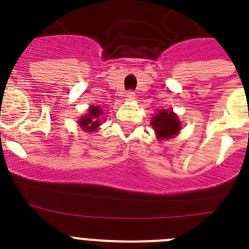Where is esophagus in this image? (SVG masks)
I'll return each instance as SVG.
<instances>
[{
  "label": "esophagus",
  "instance_id": "esophagus-1",
  "mask_svg": "<svg viewBox=\"0 0 249 249\" xmlns=\"http://www.w3.org/2000/svg\"><path fill=\"white\" fill-rule=\"evenodd\" d=\"M125 99L126 101H134L136 99V93L134 91H128V93L125 94Z\"/></svg>",
  "mask_w": 249,
  "mask_h": 249
}]
</instances>
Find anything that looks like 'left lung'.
I'll return each mask as SVG.
<instances>
[{
	"mask_svg": "<svg viewBox=\"0 0 249 249\" xmlns=\"http://www.w3.org/2000/svg\"><path fill=\"white\" fill-rule=\"evenodd\" d=\"M151 125L158 136V140L173 138L181 130V121L178 120L177 115L169 109H160L152 117Z\"/></svg>",
	"mask_w": 249,
	"mask_h": 249,
	"instance_id": "1",
	"label": "left lung"
}]
</instances>
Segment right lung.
<instances>
[{
  "mask_svg": "<svg viewBox=\"0 0 249 249\" xmlns=\"http://www.w3.org/2000/svg\"><path fill=\"white\" fill-rule=\"evenodd\" d=\"M103 115L99 106H90L88 109V113L80 117V126L86 130V132H95L98 126L101 125V116Z\"/></svg>",
  "mask_w": 249,
  "mask_h": 249,
  "instance_id": "obj_1",
  "label": "right lung"
}]
</instances>
